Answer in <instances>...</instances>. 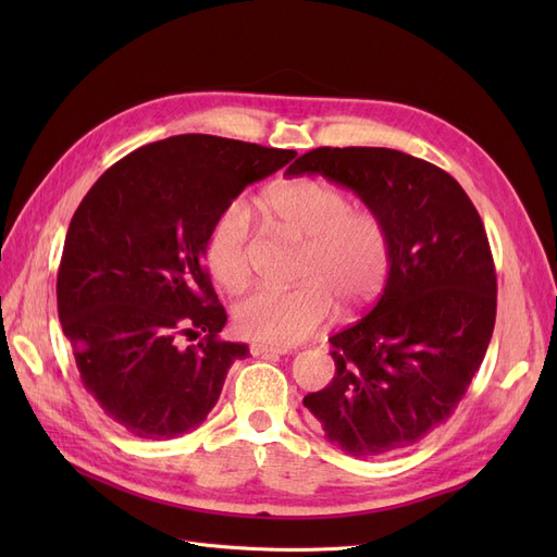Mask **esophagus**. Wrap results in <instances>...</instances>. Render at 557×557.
I'll return each instance as SVG.
<instances>
[{
    "instance_id": "obj_1",
    "label": "esophagus",
    "mask_w": 557,
    "mask_h": 557,
    "mask_svg": "<svg viewBox=\"0 0 557 557\" xmlns=\"http://www.w3.org/2000/svg\"><path fill=\"white\" fill-rule=\"evenodd\" d=\"M250 352L256 358H262V356H285V348H278V346H269V344H250Z\"/></svg>"
}]
</instances>
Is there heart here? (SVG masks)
Masks as SVG:
<instances>
[{
	"instance_id": "b5f03b06",
	"label": "heart",
	"mask_w": 557,
	"mask_h": 557,
	"mask_svg": "<svg viewBox=\"0 0 557 557\" xmlns=\"http://www.w3.org/2000/svg\"><path fill=\"white\" fill-rule=\"evenodd\" d=\"M264 201L278 230L305 242L297 272L301 283L260 285L237 299L232 315L242 334L293 346L327 323L334 297L346 309H362L379 297L391 274V234L374 211L352 209L346 190L311 178L276 185ZM250 207L234 199L209 232L207 264L225 288H239L250 276Z\"/></svg>"
}]
</instances>
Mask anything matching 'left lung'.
I'll list each match as a JSON object with an SVG mask.
<instances>
[{"label": "left lung", "instance_id": "obj_1", "mask_svg": "<svg viewBox=\"0 0 557 557\" xmlns=\"http://www.w3.org/2000/svg\"><path fill=\"white\" fill-rule=\"evenodd\" d=\"M285 174L350 188L391 234L385 288L330 336L334 379L305 407L356 458L397 453L450 418L491 344L497 276L481 215L450 174L393 148L323 146Z\"/></svg>", "mask_w": 557, "mask_h": 557}]
</instances>
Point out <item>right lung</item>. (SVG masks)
Instances as JSON below:
<instances>
[{"label":"right lung","instance_id":"add662e5","mask_svg":"<svg viewBox=\"0 0 557 557\" xmlns=\"http://www.w3.org/2000/svg\"><path fill=\"white\" fill-rule=\"evenodd\" d=\"M295 150L178 134L117 160L78 205L58 272V313L86 391L141 440L205 423L248 346L223 342L227 313L201 258L221 213ZM205 333L181 349L177 336Z\"/></svg>","mask_w":557,"mask_h":557}]
</instances>
